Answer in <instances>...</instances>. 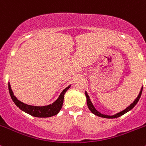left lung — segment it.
I'll return each instance as SVG.
<instances>
[{
	"instance_id": "8db88e82",
	"label": "left lung",
	"mask_w": 146,
	"mask_h": 146,
	"mask_svg": "<svg viewBox=\"0 0 146 146\" xmlns=\"http://www.w3.org/2000/svg\"><path fill=\"white\" fill-rule=\"evenodd\" d=\"M142 90H143V87L142 88H141V91H140L139 92V95H138V97H137V98L136 100H135L134 102H133L132 104H131L129 106V107H127V108H126V110H123V111H120L119 113H117V114H114V115L113 116H108V115H105V114H101L100 112H99V111H98V110H96V109L95 108V107L93 106V104H92V103L90 101V97L88 96V93H87V92H85V96H86V98H87V104H88V108H89V110H90V111L92 113H93L94 114H95V115L98 116V117H103V118H107V119H114V118H117V117H121V116L123 115L124 114H126V112H128L129 111H130L131 110H132V109L133 108V107L136 106V104H137V102H138V100H139L140 98H141V94H142Z\"/></svg>"
}]
</instances>
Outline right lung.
I'll list each match as a JSON object with an SVG mask.
<instances>
[{
  "mask_svg": "<svg viewBox=\"0 0 146 146\" xmlns=\"http://www.w3.org/2000/svg\"><path fill=\"white\" fill-rule=\"evenodd\" d=\"M70 85L68 86L67 88H65L61 95H59L58 99L51 104L47 106H43V107H37V106H32L28 105V104H25L22 102L21 101L18 100L15 96L13 94V90L10 87V82H8V89H9V92L12 100L14 102L15 105L20 109L22 111L36 117H53L54 115H56L61 110V107L63 106V102H64V95L66 91L70 88Z\"/></svg>",
  "mask_w": 146,
  "mask_h": 146,
  "instance_id": "add662e5",
  "label": "right lung"
}]
</instances>
